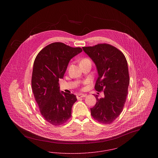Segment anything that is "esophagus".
<instances>
[{
	"label": "esophagus",
	"instance_id": "34e87169",
	"mask_svg": "<svg viewBox=\"0 0 158 158\" xmlns=\"http://www.w3.org/2000/svg\"><path fill=\"white\" fill-rule=\"evenodd\" d=\"M86 96V94H77L76 95V97L77 99H79V98H83V97H85Z\"/></svg>",
	"mask_w": 158,
	"mask_h": 158
}]
</instances>
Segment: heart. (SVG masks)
Here are the masks:
<instances>
[{"label":"heart","instance_id":"heart-1","mask_svg":"<svg viewBox=\"0 0 158 158\" xmlns=\"http://www.w3.org/2000/svg\"><path fill=\"white\" fill-rule=\"evenodd\" d=\"M90 61V60H89L88 59H83V60L81 61V62H83V61Z\"/></svg>","mask_w":158,"mask_h":158}]
</instances>
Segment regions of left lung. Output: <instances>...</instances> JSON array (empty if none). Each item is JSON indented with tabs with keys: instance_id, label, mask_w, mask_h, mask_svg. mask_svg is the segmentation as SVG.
I'll list each match as a JSON object with an SVG mask.
<instances>
[{
	"instance_id": "1",
	"label": "left lung",
	"mask_w": 158,
	"mask_h": 158,
	"mask_svg": "<svg viewBox=\"0 0 158 158\" xmlns=\"http://www.w3.org/2000/svg\"><path fill=\"white\" fill-rule=\"evenodd\" d=\"M82 48L97 70L95 89L104 90L103 98L95 95L97 103L90 108L91 115L99 123L110 124L120 115L126 101L130 83L127 61L121 52L110 44Z\"/></svg>"
}]
</instances>
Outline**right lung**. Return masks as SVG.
I'll use <instances>...</instances> for the list:
<instances>
[{
    "instance_id": "add662e5",
    "label": "right lung",
    "mask_w": 158,
    "mask_h": 158,
    "mask_svg": "<svg viewBox=\"0 0 158 158\" xmlns=\"http://www.w3.org/2000/svg\"><path fill=\"white\" fill-rule=\"evenodd\" d=\"M82 50L62 43L47 45L34 62L32 89L44 118L54 126L64 124L71 117L75 95L60 91L59 81L63 79L70 60Z\"/></svg>"
}]
</instances>
